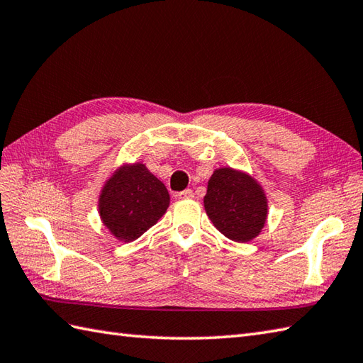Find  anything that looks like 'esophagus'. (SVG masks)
<instances>
[{
    "label": "esophagus",
    "instance_id": "esophagus-1",
    "mask_svg": "<svg viewBox=\"0 0 363 363\" xmlns=\"http://www.w3.org/2000/svg\"><path fill=\"white\" fill-rule=\"evenodd\" d=\"M176 196L179 199H190V198L195 196V194H194V190H191V189H186V190L179 191V194H177Z\"/></svg>",
    "mask_w": 363,
    "mask_h": 363
}]
</instances>
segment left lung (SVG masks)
Masks as SVG:
<instances>
[{
    "instance_id": "obj_1",
    "label": "left lung",
    "mask_w": 363,
    "mask_h": 363,
    "mask_svg": "<svg viewBox=\"0 0 363 363\" xmlns=\"http://www.w3.org/2000/svg\"><path fill=\"white\" fill-rule=\"evenodd\" d=\"M204 209L213 226L234 242H250L264 229L268 201L260 184L248 173L217 168L207 182Z\"/></svg>"
}]
</instances>
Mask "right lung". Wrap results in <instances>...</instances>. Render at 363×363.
I'll return each instance as SVG.
<instances>
[{"instance_id": "right-lung-1", "label": "right lung", "mask_w": 363, "mask_h": 363, "mask_svg": "<svg viewBox=\"0 0 363 363\" xmlns=\"http://www.w3.org/2000/svg\"><path fill=\"white\" fill-rule=\"evenodd\" d=\"M169 206L168 190L140 162L121 165L106 181L98 211L103 225L120 242H134L156 225Z\"/></svg>"}]
</instances>
